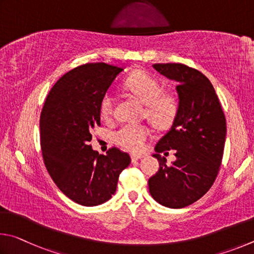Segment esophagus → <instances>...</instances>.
Wrapping results in <instances>:
<instances>
[{"label":"esophagus","mask_w":254,"mask_h":254,"mask_svg":"<svg viewBox=\"0 0 254 254\" xmlns=\"http://www.w3.org/2000/svg\"><path fill=\"white\" fill-rule=\"evenodd\" d=\"M144 158V155H136V154H132L131 155V161L132 162H136V161H139V159Z\"/></svg>","instance_id":"34e87169"}]
</instances>
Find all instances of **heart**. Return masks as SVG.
Segmentation results:
<instances>
[{
  "label": "heart",
  "mask_w": 254,
  "mask_h": 254,
  "mask_svg": "<svg viewBox=\"0 0 254 254\" xmlns=\"http://www.w3.org/2000/svg\"><path fill=\"white\" fill-rule=\"evenodd\" d=\"M127 91L145 104L144 114L154 126L167 128L174 123L179 113L180 99L174 92L163 91V84L152 74L135 72L125 79L123 83ZM115 100L110 92H107L100 100V113L105 118L114 114ZM152 131L141 124H125L115 132V140L122 147L131 152L143 150Z\"/></svg>",
  "instance_id": "obj_1"
}]
</instances>
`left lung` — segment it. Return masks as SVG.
Segmentation results:
<instances>
[{
    "label": "left lung",
    "instance_id": "8db88e82",
    "mask_svg": "<svg viewBox=\"0 0 254 254\" xmlns=\"http://www.w3.org/2000/svg\"><path fill=\"white\" fill-rule=\"evenodd\" d=\"M159 73L176 80L180 108L173 126L155 146L159 170L148 180L155 201L171 208L189 206L205 194L219 174L223 158L226 120L212 83L183 64H156ZM174 149L170 167L162 152Z\"/></svg>",
    "mask_w": 254,
    "mask_h": 254
}]
</instances>
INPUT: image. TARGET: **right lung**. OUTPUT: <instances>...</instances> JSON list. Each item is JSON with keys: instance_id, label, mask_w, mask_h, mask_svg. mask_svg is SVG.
<instances>
[{"instance_id": "obj_1", "label": "right lung", "mask_w": 254, "mask_h": 254, "mask_svg": "<svg viewBox=\"0 0 254 254\" xmlns=\"http://www.w3.org/2000/svg\"><path fill=\"white\" fill-rule=\"evenodd\" d=\"M124 69L86 64L62 75L52 87L40 116L44 165L65 196L95 206L113 196L130 156L117 147L107 155L92 150V128L100 126V100Z\"/></svg>"}]
</instances>
